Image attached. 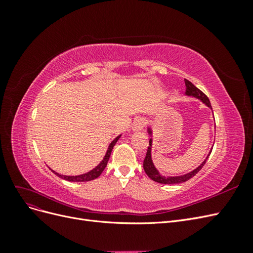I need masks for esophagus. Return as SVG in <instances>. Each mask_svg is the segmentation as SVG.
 <instances>
[{"instance_id": "obj_1", "label": "esophagus", "mask_w": 253, "mask_h": 253, "mask_svg": "<svg viewBox=\"0 0 253 253\" xmlns=\"http://www.w3.org/2000/svg\"><path fill=\"white\" fill-rule=\"evenodd\" d=\"M145 125V120L141 117L139 118H136L133 122V126H132V129L134 132H138V131H141V129L143 128Z\"/></svg>"}]
</instances>
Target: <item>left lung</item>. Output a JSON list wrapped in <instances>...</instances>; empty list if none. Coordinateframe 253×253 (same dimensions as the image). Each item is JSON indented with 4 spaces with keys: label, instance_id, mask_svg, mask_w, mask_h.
I'll use <instances>...</instances> for the list:
<instances>
[{
    "label": "left lung",
    "instance_id": "left-lung-1",
    "mask_svg": "<svg viewBox=\"0 0 253 253\" xmlns=\"http://www.w3.org/2000/svg\"><path fill=\"white\" fill-rule=\"evenodd\" d=\"M185 83H186L185 96L198 99V100L202 101L206 106H208V108L212 111V106H211V103L209 101L208 97H207L202 90L198 89L193 83H191L190 81H188L186 79H185ZM147 132L151 136V138H150V145H149V148H148L147 155H145V158L143 160V169H144V172L147 173V175L149 176V177L152 180H154L156 182L165 183V185H175V183H181V182H185V181L189 180L190 178H192L194 175H196L198 172L201 171V169L204 167V165L206 164V160L208 159V157L211 154L212 149L210 150L209 154L207 155V157H206V159L204 160V162L200 166H198L196 169H194L193 171H191V172L186 173V174H182V175H178V176H165V175H163L162 173H160L156 169L155 165L153 164V160H152V147H153V145H152L153 144L152 136H153V129H152V127L150 126H148V127H147Z\"/></svg>",
    "mask_w": 253,
    "mask_h": 253
}]
</instances>
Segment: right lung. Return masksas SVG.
Listing matches in <instances>:
<instances>
[{
    "instance_id": "right-lung-1",
    "label": "right lung",
    "mask_w": 253,
    "mask_h": 253,
    "mask_svg": "<svg viewBox=\"0 0 253 253\" xmlns=\"http://www.w3.org/2000/svg\"><path fill=\"white\" fill-rule=\"evenodd\" d=\"M121 135L122 134H120V135H118L116 138H115L110 144H109V148H108V150H106V153H105V155H104V157H103V159L101 160L100 163H99V165L98 166H96L93 170H90V171H88V172H86V173H83V174H80V175H62V174H59V173H57L56 171H53V170H51L53 173H55L57 176H59V177H61V178H63V179H65V180H68V181H74V182H79V181H89V180H93V179H95V178H97V177H99V176H100V174L103 172V170L105 169V167H106V165H108V162H109V159H110V156H111V153H112V150H113V148H114V145L116 144V142L118 141V139L120 138L121 137Z\"/></svg>"
}]
</instances>
